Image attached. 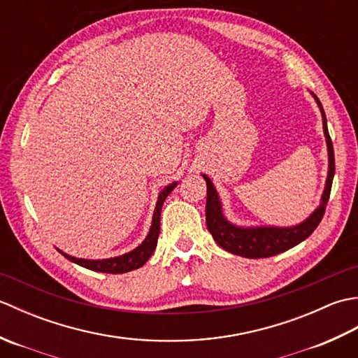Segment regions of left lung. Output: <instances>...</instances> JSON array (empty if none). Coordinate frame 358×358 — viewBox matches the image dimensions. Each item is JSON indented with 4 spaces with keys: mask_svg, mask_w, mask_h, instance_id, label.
I'll use <instances>...</instances> for the list:
<instances>
[{
    "mask_svg": "<svg viewBox=\"0 0 358 358\" xmlns=\"http://www.w3.org/2000/svg\"><path fill=\"white\" fill-rule=\"evenodd\" d=\"M314 100L318 104L322 112L323 120V132L326 138V146H328V177H326L324 191L322 195L320 204L310 214L305 222L295 226H237L231 223L223 214V204L220 200L217 189L212 183L208 175H203L208 185V199H206V224L212 234V237L217 241L218 246L235 255L245 258H266L285 252L299 245L303 240H306L310 234L315 231L318 223L322 222L326 203L329 200L331 186L334 180V172H336V162H334V148L328 132V124H326V115L323 106L314 95Z\"/></svg>",
    "mask_w": 358,
    "mask_h": 358,
    "instance_id": "left-lung-1",
    "label": "left lung"
}]
</instances>
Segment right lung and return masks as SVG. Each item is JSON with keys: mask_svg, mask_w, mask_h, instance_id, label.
I'll return each instance as SVG.
<instances>
[{"mask_svg": "<svg viewBox=\"0 0 358 358\" xmlns=\"http://www.w3.org/2000/svg\"><path fill=\"white\" fill-rule=\"evenodd\" d=\"M178 183L173 181L169 186H166L162 192L158 194V200L155 204V210H154V217H152V224L149 234L146 235V238L143 240V243L140 246H136L134 250L127 254H123L120 257H112V258H103V260H87V258H77L72 257L69 254L63 252V250L58 249V252L64 255L67 260H71L72 263H77L83 268L90 269V271H96V272H104V273H124L129 271L138 269L141 266L146 263L150 255L154 254V250L157 248V240L159 235V215H162V208L163 203L167 199L175 186Z\"/></svg>", "mask_w": 358, "mask_h": 358, "instance_id": "obj_1", "label": "right lung"}]
</instances>
